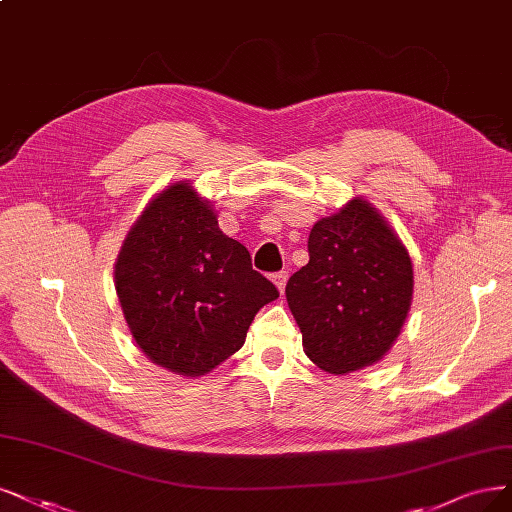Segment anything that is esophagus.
<instances>
[{"label": "esophagus", "instance_id": "34e87169", "mask_svg": "<svg viewBox=\"0 0 512 512\" xmlns=\"http://www.w3.org/2000/svg\"><path fill=\"white\" fill-rule=\"evenodd\" d=\"M272 280H274V285L278 287V291H280V293H285V287H287V280H289V272H287V270H282V272H276V274L272 276Z\"/></svg>", "mask_w": 512, "mask_h": 512}]
</instances>
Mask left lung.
<instances>
[{
	"label": "left lung",
	"mask_w": 512,
	"mask_h": 512,
	"mask_svg": "<svg viewBox=\"0 0 512 512\" xmlns=\"http://www.w3.org/2000/svg\"><path fill=\"white\" fill-rule=\"evenodd\" d=\"M308 253L285 293L310 361L335 375L382 361L413 299V266L399 234L361 196L314 223Z\"/></svg>",
	"instance_id": "1"
}]
</instances>
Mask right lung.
I'll return each instance as SVG.
<instances>
[{
    "label": "right lung",
    "mask_w": 512,
    "mask_h": 512,
    "mask_svg": "<svg viewBox=\"0 0 512 512\" xmlns=\"http://www.w3.org/2000/svg\"><path fill=\"white\" fill-rule=\"evenodd\" d=\"M113 282L141 352L185 377L206 375L238 352L255 314L278 297L187 181L145 206L124 238Z\"/></svg>",
    "instance_id": "obj_1"
}]
</instances>
